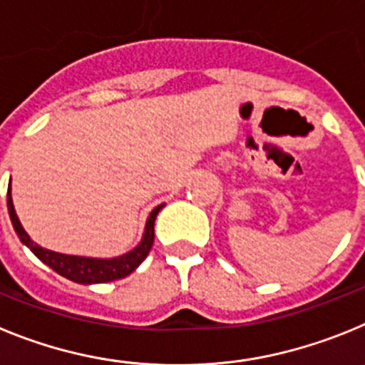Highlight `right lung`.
Returning a JSON list of instances; mask_svg holds the SVG:
<instances>
[{
    "instance_id": "right-lung-1",
    "label": "right lung",
    "mask_w": 365,
    "mask_h": 365,
    "mask_svg": "<svg viewBox=\"0 0 365 365\" xmlns=\"http://www.w3.org/2000/svg\"><path fill=\"white\" fill-rule=\"evenodd\" d=\"M6 206H9V215H11L12 227H14L19 241H21L38 259L43 261L45 265L51 267L54 272H58L60 276H63V278L71 279V282L80 283V285H95V283H108L115 282V279L125 278V276H130V274L146 259L155 240V219H157V214L163 210L164 205H159L157 208L151 210L150 217L146 219L143 240L138 241L137 247L131 248L130 252H125L117 257L69 256V254L54 252V250H49V248L40 247V245L34 243V241L31 240V235L25 232V228L21 227V222H19L18 215H16L14 202H12L11 185H9V192H6Z\"/></svg>"
}]
</instances>
